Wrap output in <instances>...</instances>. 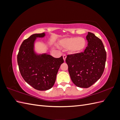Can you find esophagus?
<instances>
[{
    "label": "esophagus",
    "mask_w": 120,
    "mask_h": 120,
    "mask_svg": "<svg viewBox=\"0 0 120 120\" xmlns=\"http://www.w3.org/2000/svg\"><path fill=\"white\" fill-rule=\"evenodd\" d=\"M66 58H67V56L66 55V54H64V55H63V59H64V61L66 60Z\"/></svg>",
    "instance_id": "esophagus-1"
}]
</instances>
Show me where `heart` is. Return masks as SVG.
<instances>
[{
	"label": "heart",
	"mask_w": 120,
	"mask_h": 120,
	"mask_svg": "<svg viewBox=\"0 0 120 120\" xmlns=\"http://www.w3.org/2000/svg\"><path fill=\"white\" fill-rule=\"evenodd\" d=\"M61 46L66 49H69L72 53H80L86 46V41L82 37H72L64 38L60 41Z\"/></svg>",
	"instance_id": "b5f03b06"
}]
</instances>
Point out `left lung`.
<instances>
[{"label":"left lung","mask_w":120,"mask_h":120,"mask_svg":"<svg viewBox=\"0 0 120 120\" xmlns=\"http://www.w3.org/2000/svg\"><path fill=\"white\" fill-rule=\"evenodd\" d=\"M88 46L84 52L68 54L66 61L71 79L78 87L88 88L103 75L107 53L101 40L89 32L86 37Z\"/></svg>","instance_id":"8db88e82"}]
</instances>
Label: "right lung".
I'll list each match as a JSON object with an SVG mask.
<instances>
[{"label": "right lung", "mask_w": 120, "mask_h": 120, "mask_svg": "<svg viewBox=\"0 0 120 120\" xmlns=\"http://www.w3.org/2000/svg\"><path fill=\"white\" fill-rule=\"evenodd\" d=\"M45 33L31 35L21 45L17 54V63L24 81L36 90H46L52 88L56 82L63 56L54 58L46 53L38 54L34 51L37 38H43Z\"/></svg>", "instance_id": "1"}]
</instances>
